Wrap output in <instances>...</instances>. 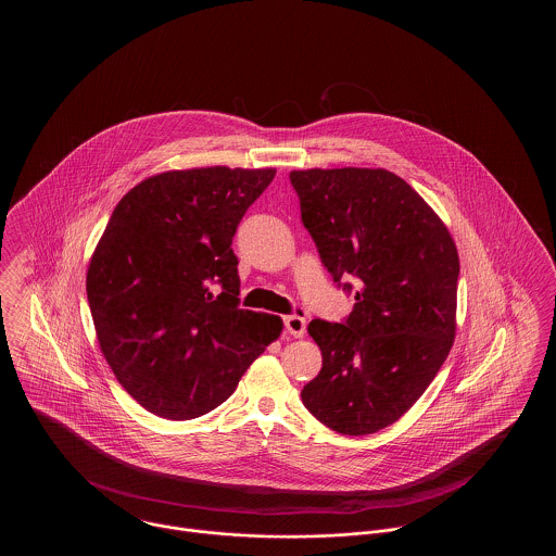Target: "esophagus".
<instances>
[{
	"label": "esophagus",
	"mask_w": 556,
	"mask_h": 556,
	"mask_svg": "<svg viewBox=\"0 0 556 556\" xmlns=\"http://www.w3.org/2000/svg\"><path fill=\"white\" fill-rule=\"evenodd\" d=\"M283 325H286L288 333H291L293 338H302L306 333V315H304V311L298 308L293 315L283 317Z\"/></svg>",
	"instance_id": "esophagus-1"
}]
</instances>
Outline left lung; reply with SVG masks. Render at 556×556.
I'll return each mask as SVG.
<instances>
[{"label":"left lung","mask_w":556,"mask_h":556,"mask_svg":"<svg viewBox=\"0 0 556 556\" xmlns=\"http://www.w3.org/2000/svg\"><path fill=\"white\" fill-rule=\"evenodd\" d=\"M290 181L320 263L356 300L342 323L311 320L323 367L302 402L338 433H375L421 397L448 356L456 245L424 198L390 170L311 168L291 170Z\"/></svg>","instance_id":"obj_1"}]
</instances>
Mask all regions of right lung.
Here are the masks:
<instances>
[{
  "mask_svg": "<svg viewBox=\"0 0 556 556\" xmlns=\"http://www.w3.org/2000/svg\"><path fill=\"white\" fill-rule=\"evenodd\" d=\"M273 168L170 170L132 187L87 270L98 340L121 386L150 413H211L275 342L281 318L239 308L233 236Z\"/></svg>",
  "mask_w": 556,
  "mask_h": 556,
  "instance_id": "1",
  "label": "right lung"
}]
</instances>
